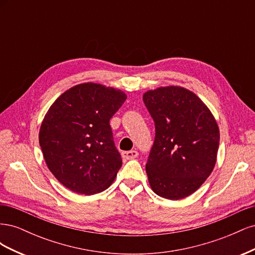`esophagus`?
Here are the masks:
<instances>
[{"label":"esophagus","mask_w":255,"mask_h":255,"mask_svg":"<svg viewBox=\"0 0 255 255\" xmlns=\"http://www.w3.org/2000/svg\"><path fill=\"white\" fill-rule=\"evenodd\" d=\"M122 156L127 158V159H134L138 156V152L135 150L132 151H127V152H123L122 153Z\"/></svg>","instance_id":"1"}]
</instances>
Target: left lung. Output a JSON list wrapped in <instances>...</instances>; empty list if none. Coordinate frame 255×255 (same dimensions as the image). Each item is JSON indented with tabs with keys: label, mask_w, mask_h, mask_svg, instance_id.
Returning <instances> with one entry per match:
<instances>
[{
	"label": "left lung",
	"mask_w": 255,
	"mask_h": 255,
	"mask_svg": "<svg viewBox=\"0 0 255 255\" xmlns=\"http://www.w3.org/2000/svg\"><path fill=\"white\" fill-rule=\"evenodd\" d=\"M155 125L145 171L161 198H186L205 182L216 164L219 128L207 106L179 86L159 87L142 97Z\"/></svg>",
	"instance_id": "1"
}]
</instances>
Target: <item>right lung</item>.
I'll return each mask as SVG.
<instances>
[{
	"label": "right lung",
	"instance_id": "right-lung-1",
	"mask_svg": "<svg viewBox=\"0 0 255 255\" xmlns=\"http://www.w3.org/2000/svg\"><path fill=\"white\" fill-rule=\"evenodd\" d=\"M127 100L121 90L84 83L65 91L45 114L39 144L53 175L76 194L111 186L122 159L110 120Z\"/></svg>",
	"mask_w": 255,
	"mask_h": 255
}]
</instances>
